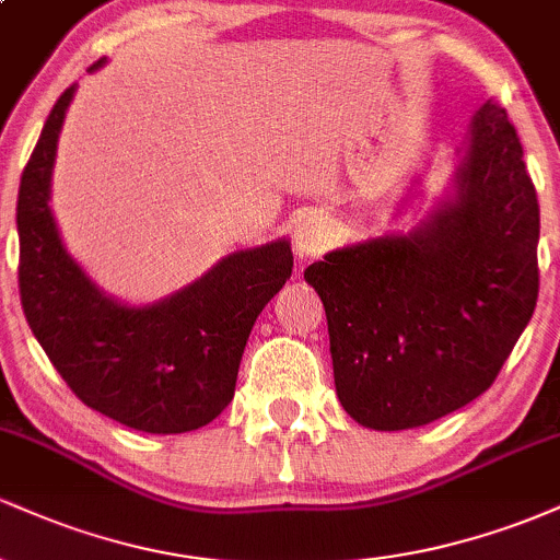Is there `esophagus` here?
<instances>
[{
	"instance_id": "obj_1",
	"label": "esophagus",
	"mask_w": 560,
	"mask_h": 560,
	"mask_svg": "<svg viewBox=\"0 0 560 560\" xmlns=\"http://www.w3.org/2000/svg\"><path fill=\"white\" fill-rule=\"evenodd\" d=\"M329 242V226H326L324 218H305V221L298 223V231H294V249H298L300 258H313Z\"/></svg>"
}]
</instances>
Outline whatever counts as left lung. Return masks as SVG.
I'll return each instance as SVG.
<instances>
[{
    "instance_id": "obj_1",
    "label": "left lung",
    "mask_w": 560,
    "mask_h": 560,
    "mask_svg": "<svg viewBox=\"0 0 560 560\" xmlns=\"http://www.w3.org/2000/svg\"><path fill=\"white\" fill-rule=\"evenodd\" d=\"M537 242L522 141L490 100L471 120L453 199L408 234L350 244L305 268L347 413L400 432L490 389L535 313Z\"/></svg>"
}]
</instances>
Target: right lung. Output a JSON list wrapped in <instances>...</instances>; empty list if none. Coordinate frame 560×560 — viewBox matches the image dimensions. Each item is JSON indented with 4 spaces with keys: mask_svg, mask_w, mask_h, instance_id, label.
<instances>
[{
    "mask_svg": "<svg viewBox=\"0 0 560 560\" xmlns=\"http://www.w3.org/2000/svg\"><path fill=\"white\" fill-rule=\"evenodd\" d=\"M73 92L75 83L55 102L18 191L25 320L83 405L139 432H191L234 397L244 345L292 276V249L287 240L240 249L152 305H120L100 292L68 255L49 210L57 139Z\"/></svg>",
    "mask_w": 560,
    "mask_h": 560,
    "instance_id": "right-lung-1",
    "label": "right lung"
}]
</instances>
